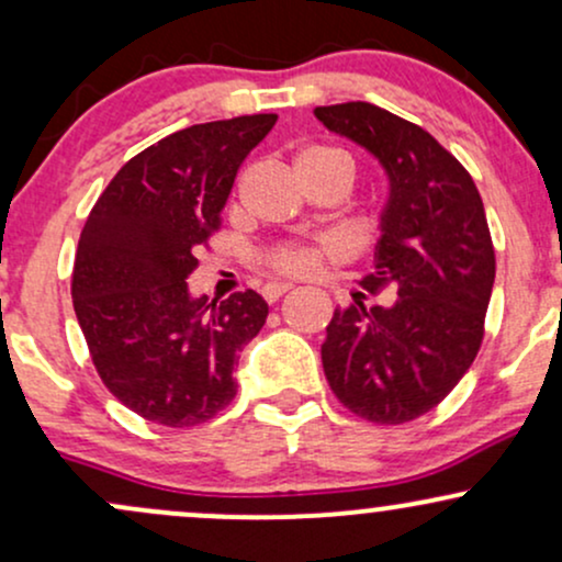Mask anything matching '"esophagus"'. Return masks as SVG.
<instances>
[{"instance_id":"1","label":"esophagus","mask_w":562,"mask_h":562,"mask_svg":"<svg viewBox=\"0 0 562 562\" xmlns=\"http://www.w3.org/2000/svg\"><path fill=\"white\" fill-rule=\"evenodd\" d=\"M290 288H293V285H290V282H267V285H263V290H261V295L269 303H272V301H280Z\"/></svg>"}]
</instances>
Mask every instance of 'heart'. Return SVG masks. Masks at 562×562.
<instances>
[{
  "label": "heart",
  "mask_w": 562,
  "mask_h": 562,
  "mask_svg": "<svg viewBox=\"0 0 562 562\" xmlns=\"http://www.w3.org/2000/svg\"><path fill=\"white\" fill-rule=\"evenodd\" d=\"M325 164L344 166L348 173L353 171L351 158H348L344 150H338V147H322V145L306 147V150H303L299 156V160H295L299 171L314 169V166H325ZM325 254H330V248H327V245L280 243V245H272L269 250H263L261 263L267 269H272V272L301 277V274H312L314 269L319 267L322 256H325Z\"/></svg>",
  "instance_id": "obj_1"
}]
</instances>
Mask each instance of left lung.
<instances>
[{"label":"left lung","mask_w":562,"mask_h":562,"mask_svg":"<svg viewBox=\"0 0 562 562\" xmlns=\"http://www.w3.org/2000/svg\"><path fill=\"white\" fill-rule=\"evenodd\" d=\"M314 115L375 156L391 179L375 272L335 308L322 367L338 402L375 425L430 412L460 383L483 344L494 288V243L473 177L423 126L370 102ZM393 284L394 306L367 310L364 292Z\"/></svg>","instance_id":"8db88e82"}]
</instances>
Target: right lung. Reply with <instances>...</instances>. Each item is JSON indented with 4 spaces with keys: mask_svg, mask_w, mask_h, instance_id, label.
<instances>
[{
    "mask_svg": "<svg viewBox=\"0 0 562 562\" xmlns=\"http://www.w3.org/2000/svg\"><path fill=\"white\" fill-rule=\"evenodd\" d=\"M274 121L237 115L173 132L126 160L89 211L70 280L76 317L105 389L145 420L192 428L235 398L232 372L269 306L256 290L190 299L187 277Z\"/></svg>",
    "mask_w": 562,
    "mask_h": 562,
    "instance_id": "1",
    "label": "right lung"
}]
</instances>
